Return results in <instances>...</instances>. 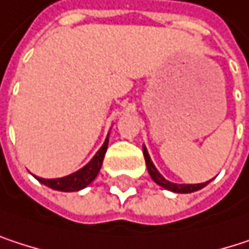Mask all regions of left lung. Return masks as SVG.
I'll return each mask as SVG.
<instances>
[{"label":"left lung","instance_id":"8db88e82","mask_svg":"<svg viewBox=\"0 0 249 249\" xmlns=\"http://www.w3.org/2000/svg\"><path fill=\"white\" fill-rule=\"evenodd\" d=\"M143 157H145L146 168H148V173H149L151 178H152L158 186H161L162 188H165V190H170V191H174V193H193V191L201 190L203 187H206L210 181H212V180H210V181L200 183V184H176V183H171V181L165 180V178L160 174V171H158L157 167L154 165V162H152V160H151V157H149L148 149H146L145 145H143Z\"/></svg>","mask_w":249,"mask_h":249}]
</instances>
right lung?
I'll return each mask as SVG.
<instances>
[{
  "label": "right lung",
  "instance_id": "obj_1",
  "mask_svg": "<svg viewBox=\"0 0 249 249\" xmlns=\"http://www.w3.org/2000/svg\"><path fill=\"white\" fill-rule=\"evenodd\" d=\"M107 146H108V135H107L103 146L92 157V160L87 165H84L81 170H78V171H75V173H72V174H69L66 177H62V178H51V180L40 178V177H36V176L35 177L42 184L51 187L53 190H58V191H66V193H69V191H79V190L85 188L88 184H91L95 180V177L98 176L100 168L103 165L104 155L107 152Z\"/></svg>",
  "mask_w": 249,
  "mask_h": 249
}]
</instances>
